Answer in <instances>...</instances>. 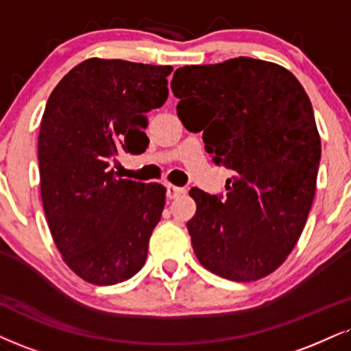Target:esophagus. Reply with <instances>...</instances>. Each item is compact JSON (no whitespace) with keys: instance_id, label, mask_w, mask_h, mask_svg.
Here are the masks:
<instances>
[{"instance_id":"1","label":"esophagus","mask_w":351,"mask_h":351,"mask_svg":"<svg viewBox=\"0 0 351 351\" xmlns=\"http://www.w3.org/2000/svg\"><path fill=\"white\" fill-rule=\"evenodd\" d=\"M186 193V189L184 188H180V186H175V184H168L167 186V196L168 199H175V197L181 196V194Z\"/></svg>"}]
</instances>
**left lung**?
Listing matches in <instances>:
<instances>
[{
    "label": "left lung",
    "mask_w": 351,
    "mask_h": 351,
    "mask_svg": "<svg viewBox=\"0 0 351 351\" xmlns=\"http://www.w3.org/2000/svg\"><path fill=\"white\" fill-rule=\"evenodd\" d=\"M176 112L202 130L216 165L234 171L226 197L193 188V250L232 281L273 273L301 237L314 201L320 137L302 84L276 63L239 57L181 66L171 80Z\"/></svg>",
    "instance_id": "1"
}]
</instances>
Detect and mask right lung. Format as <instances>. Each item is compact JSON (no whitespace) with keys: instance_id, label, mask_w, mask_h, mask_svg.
I'll use <instances>...</instances> for the list:
<instances>
[{"instance_id":"add662e5","label":"right lung","mask_w":351,"mask_h":351,"mask_svg":"<svg viewBox=\"0 0 351 351\" xmlns=\"http://www.w3.org/2000/svg\"><path fill=\"white\" fill-rule=\"evenodd\" d=\"M171 71L88 58L49 96L39 132L42 204L63 261L91 285H117L145 263L167 189L121 178L112 165L147 149L145 114L167 101Z\"/></svg>"}]
</instances>
